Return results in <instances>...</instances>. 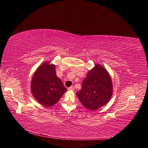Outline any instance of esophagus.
Instances as JSON below:
<instances>
[{
	"label": "esophagus",
	"instance_id": "esophagus-1",
	"mask_svg": "<svg viewBox=\"0 0 148 148\" xmlns=\"http://www.w3.org/2000/svg\"><path fill=\"white\" fill-rule=\"evenodd\" d=\"M68 90H69V91H73V90H74V86H71L70 87H68V89H67Z\"/></svg>",
	"mask_w": 148,
	"mask_h": 148
}]
</instances>
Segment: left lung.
Wrapping results in <instances>:
<instances>
[{
    "label": "left lung",
    "instance_id": "8db88e82",
    "mask_svg": "<svg viewBox=\"0 0 148 148\" xmlns=\"http://www.w3.org/2000/svg\"><path fill=\"white\" fill-rule=\"evenodd\" d=\"M112 92L113 87L109 73L101 64H96L87 72L82 89L76 95L87 110H96L108 102Z\"/></svg>",
    "mask_w": 148,
    "mask_h": 148
}]
</instances>
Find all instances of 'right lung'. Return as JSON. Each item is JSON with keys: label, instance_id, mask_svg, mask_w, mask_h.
I'll use <instances>...</instances> for the list:
<instances>
[{"label": "right lung", "instance_id": "add662e5", "mask_svg": "<svg viewBox=\"0 0 148 148\" xmlns=\"http://www.w3.org/2000/svg\"><path fill=\"white\" fill-rule=\"evenodd\" d=\"M31 87L34 99L46 107L56 104L66 91L61 79L57 76L56 66L49 62H44L34 72Z\"/></svg>", "mask_w": 148, "mask_h": 148}]
</instances>
